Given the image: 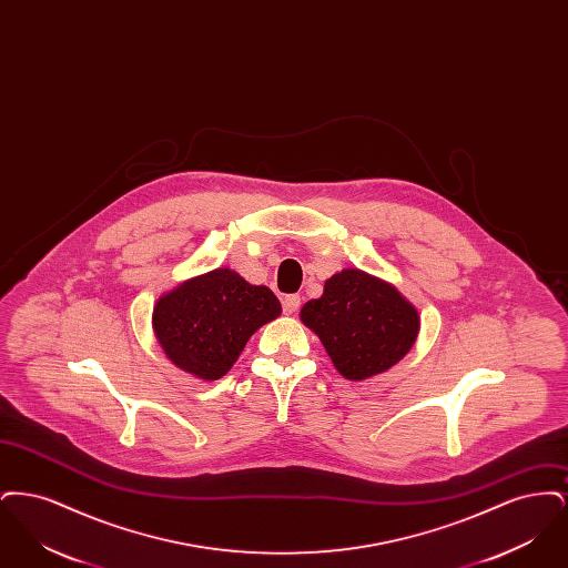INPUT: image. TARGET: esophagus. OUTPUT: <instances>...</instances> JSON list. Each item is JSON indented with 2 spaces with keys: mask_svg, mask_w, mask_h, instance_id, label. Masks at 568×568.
Returning a JSON list of instances; mask_svg holds the SVG:
<instances>
[{
  "mask_svg": "<svg viewBox=\"0 0 568 568\" xmlns=\"http://www.w3.org/2000/svg\"><path fill=\"white\" fill-rule=\"evenodd\" d=\"M297 308H300V296L283 297V311H285L287 315L296 313Z\"/></svg>",
  "mask_w": 568,
  "mask_h": 568,
  "instance_id": "34e87169",
  "label": "esophagus"
}]
</instances>
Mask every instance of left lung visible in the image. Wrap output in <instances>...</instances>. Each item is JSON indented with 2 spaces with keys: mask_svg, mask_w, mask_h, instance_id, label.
<instances>
[{
  "mask_svg": "<svg viewBox=\"0 0 568 568\" xmlns=\"http://www.w3.org/2000/svg\"><path fill=\"white\" fill-rule=\"evenodd\" d=\"M300 322L320 336L334 368L349 381L396 366L422 325L417 308L392 283L359 268L332 274L322 297L302 306Z\"/></svg>",
  "mask_w": 568,
  "mask_h": 568,
  "instance_id": "left-lung-1",
  "label": "left lung"
}]
</instances>
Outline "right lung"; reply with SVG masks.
Wrapping results in <instances>:
<instances>
[{"label":"right lung","mask_w":568,"mask_h":568,"mask_svg":"<svg viewBox=\"0 0 568 568\" xmlns=\"http://www.w3.org/2000/svg\"><path fill=\"white\" fill-rule=\"evenodd\" d=\"M278 315L281 302L266 285H251L232 268H215L158 297L151 322L176 368L216 381L230 373L246 341Z\"/></svg>","instance_id":"1"}]
</instances>
